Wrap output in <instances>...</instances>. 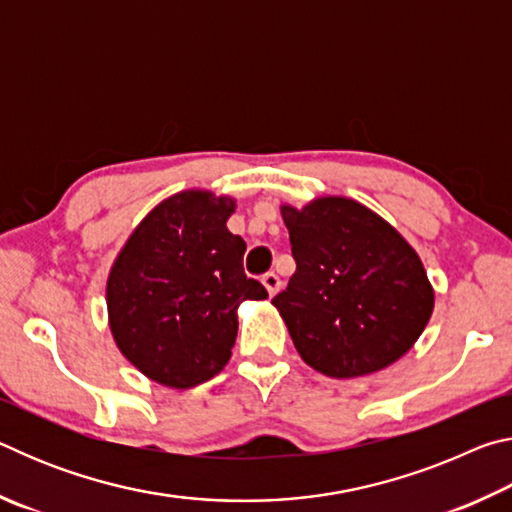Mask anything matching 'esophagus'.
<instances>
[{
  "instance_id": "esophagus-1",
  "label": "esophagus",
  "mask_w": 512,
  "mask_h": 512,
  "mask_svg": "<svg viewBox=\"0 0 512 512\" xmlns=\"http://www.w3.org/2000/svg\"><path fill=\"white\" fill-rule=\"evenodd\" d=\"M262 284L266 287L268 296H275V293L280 291V287H282L280 277H277L273 271H271V273H266V275H262Z\"/></svg>"
}]
</instances>
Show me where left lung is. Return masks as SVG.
<instances>
[{
	"label": "left lung",
	"mask_w": 512,
	"mask_h": 512,
	"mask_svg": "<svg viewBox=\"0 0 512 512\" xmlns=\"http://www.w3.org/2000/svg\"><path fill=\"white\" fill-rule=\"evenodd\" d=\"M282 219L296 273L273 305L305 363L350 379L409 352L429 323L433 289L400 232L341 196L282 205Z\"/></svg>",
	"instance_id": "obj_1"
}]
</instances>
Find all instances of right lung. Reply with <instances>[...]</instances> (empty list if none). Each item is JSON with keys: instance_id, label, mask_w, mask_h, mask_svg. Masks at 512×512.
I'll return each mask as SVG.
<instances>
[{"instance_id": "1", "label": "right lung", "mask_w": 512, "mask_h": 512, "mask_svg": "<svg viewBox=\"0 0 512 512\" xmlns=\"http://www.w3.org/2000/svg\"><path fill=\"white\" fill-rule=\"evenodd\" d=\"M232 198L183 192L137 225L108 277L112 336L146 377L171 388L212 379L237 339V307L268 298L244 273L246 241L225 228Z\"/></svg>"}]
</instances>
